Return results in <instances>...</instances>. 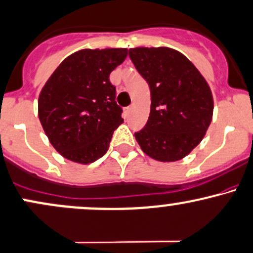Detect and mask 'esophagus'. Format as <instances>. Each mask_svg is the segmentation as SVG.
<instances>
[{"label": "esophagus", "mask_w": 253, "mask_h": 253, "mask_svg": "<svg viewBox=\"0 0 253 253\" xmlns=\"http://www.w3.org/2000/svg\"><path fill=\"white\" fill-rule=\"evenodd\" d=\"M131 112H132V107L125 108V113H126L127 115H129V114H131Z\"/></svg>", "instance_id": "esophagus-1"}]
</instances>
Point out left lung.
Returning a JSON list of instances; mask_svg holds the SVG:
<instances>
[{
  "label": "left lung",
  "instance_id": "obj_1",
  "mask_svg": "<svg viewBox=\"0 0 253 253\" xmlns=\"http://www.w3.org/2000/svg\"><path fill=\"white\" fill-rule=\"evenodd\" d=\"M128 56L151 92L149 120L134 137L161 162L181 160L201 143L212 118L209 85L187 57L170 48H134Z\"/></svg>",
  "mask_w": 253,
  "mask_h": 253
}]
</instances>
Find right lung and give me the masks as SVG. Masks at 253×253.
Returning <instances> with one entry per match:
<instances>
[{"mask_svg":"<svg viewBox=\"0 0 253 253\" xmlns=\"http://www.w3.org/2000/svg\"><path fill=\"white\" fill-rule=\"evenodd\" d=\"M127 49H84L61 62L38 99V115L50 143L77 163L95 162L109 148L124 122L110 73Z\"/></svg>","mask_w":253,"mask_h":253,"instance_id":"add662e5","label":"right lung"}]
</instances>
